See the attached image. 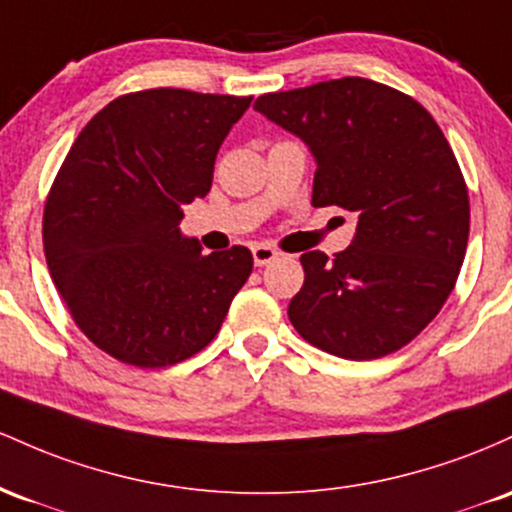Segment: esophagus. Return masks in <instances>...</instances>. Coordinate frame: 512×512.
Listing matches in <instances>:
<instances>
[{
  "label": "esophagus",
  "instance_id": "esophagus-1",
  "mask_svg": "<svg viewBox=\"0 0 512 512\" xmlns=\"http://www.w3.org/2000/svg\"><path fill=\"white\" fill-rule=\"evenodd\" d=\"M251 254H254V263L256 266H268V263L275 261L278 258V249H273V246L268 244H256L254 249H251Z\"/></svg>",
  "mask_w": 512,
  "mask_h": 512
}]
</instances>
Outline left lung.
Wrapping results in <instances>:
<instances>
[{
	"mask_svg": "<svg viewBox=\"0 0 512 512\" xmlns=\"http://www.w3.org/2000/svg\"><path fill=\"white\" fill-rule=\"evenodd\" d=\"M254 108L312 149L314 208L358 215L346 251L300 256L292 326L346 360L404 348L447 302L467 254V183L440 125L409 94L363 77L263 94Z\"/></svg>",
	"mask_w": 512,
	"mask_h": 512,
	"instance_id": "8db88e82",
	"label": "left lung"
}]
</instances>
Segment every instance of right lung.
Returning <instances> with one entry per match:
<instances>
[{"label":"right lung","mask_w":512,"mask_h":512,"mask_svg":"<svg viewBox=\"0 0 512 512\" xmlns=\"http://www.w3.org/2000/svg\"><path fill=\"white\" fill-rule=\"evenodd\" d=\"M249 106L251 96L132 91L86 123L57 171L45 261L74 324L120 363L157 370L200 353L249 280L246 246L205 256L179 229Z\"/></svg>","instance_id":"1"}]
</instances>
